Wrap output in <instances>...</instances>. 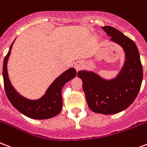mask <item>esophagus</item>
<instances>
[{"label": "esophagus", "instance_id": "esophagus-1", "mask_svg": "<svg viewBox=\"0 0 147 147\" xmlns=\"http://www.w3.org/2000/svg\"><path fill=\"white\" fill-rule=\"evenodd\" d=\"M83 62L81 61H78L77 62L75 63V69H76V71H78V70H80V69L83 67Z\"/></svg>", "mask_w": 147, "mask_h": 147}]
</instances>
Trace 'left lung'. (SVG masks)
Wrapping results in <instances>:
<instances>
[{
    "mask_svg": "<svg viewBox=\"0 0 147 147\" xmlns=\"http://www.w3.org/2000/svg\"><path fill=\"white\" fill-rule=\"evenodd\" d=\"M110 41L119 45L125 52V63L115 78L106 80L94 71H79L78 77L87 103L92 112L112 115L124 110L136 99L143 81V66L136 44L111 26L102 27Z\"/></svg>",
    "mask_w": 147,
    "mask_h": 147,
    "instance_id": "left-lung-1",
    "label": "left lung"
}]
</instances>
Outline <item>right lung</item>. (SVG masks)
<instances>
[{"mask_svg":"<svg viewBox=\"0 0 147 147\" xmlns=\"http://www.w3.org/2000/svg\"><path fill=\"white\" fill-rule=\"evenodd\" d=\"M13 43L11 44L8 53L4 58L3 65L4 89L7 98L17 110L29 118L34 119H46L55 116L61 112L62 108L61 89L66 82L76 77V69L70 68L61 74L51 84L45 94L38 99L31 100L24 98L12 86L7 74V65Z\"/></svg>","mask_w":147,"mask_h":147,"instance_id":"add662e5","label":"right lung"}]
</instances>
